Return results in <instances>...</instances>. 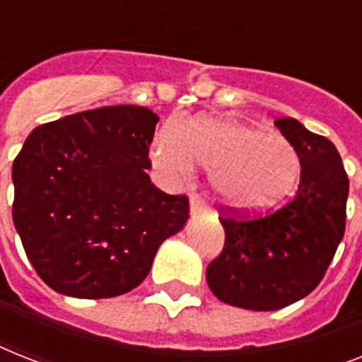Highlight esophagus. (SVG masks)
Wrapping results in <instances>:
<instances>
[{"label":"esophagus","mask_w":362,"mask_h":362,"mask_svg":"<svg viewBox=\"0 0 362 362\" xmlns=\"http://www.w3.org/2000/svg\"><path fill=\"white\" fill-rule=\"evenodd\" d=\"M206 210V203H204L203 197H199V195H193L192 197V214H201Z\"/></svg>","instance_id":"34e87169"}]
</instances>
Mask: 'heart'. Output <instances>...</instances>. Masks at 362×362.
<instances>
[{
  "label": "heart",
  "instance_id": "1",
  "mask_svg": "<svg viewBox=\"0 0 362 362\" xmlns=\"http://www.w3.org/2000/svg\"><path fill=\"white\" fill-rule=\"evenodd\" d=\"M153 165L173 180L187 178L195 161L210 169L216 195L233 209L255 212L291 197L300 158L291 142L235 120L199 118L186 127L169 120L158 131Z\"/></svg>",
  "mask_w": 362,
  "mask_h": 362
}]
</instances>
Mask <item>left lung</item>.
Returning <instances> with one entry per match:
<instances>
[{"mask_svg": "<svg viewBox=\"0 0 362 362\" xmlns=\"http://www.w3.org/2000/svg\"><path fill=\"white\" fill-rule=\"evenodd\" d=\"M300 158L291 201L267 214L221 209L226 244L206 269L216 297L270 312L310 295L323 280L346 231L349 180L337 146L295 118L274 122Z\"/></svg>", "mask_w": 362, "mask_h": 362, "instance_id": "1", "label": "left lung"}]
</instances>
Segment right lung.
Here are the masks:
<instances>
[{
	"mask_svg": "<svg viewBox=\"0 0 362 362\" xmlns=\"http://www.w3.org/2000/svg\"><path fill=\"white\" fill-rule=\"evenodd\" d=\"M159 116L110 105L31 131L14 158L13 221L48 287L76 298L135 289L165 238L186 226L187 195L153 186L144 169Z\"/></svg>",
	"mask_w": 362,
	"mask_h": 362,
	"instance_id": "1",
	"label": "right lung"
}]
</instances>
